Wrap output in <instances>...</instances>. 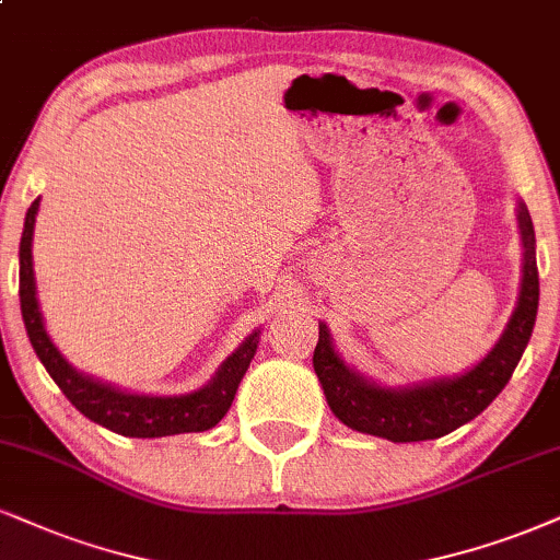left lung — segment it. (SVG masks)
I'll list each match as a JSON object with an SVG mask.
<instances>
[{
    "mask_svg": "<svg viewBox=\"0 0 560 560\" xmlns=\"http://www.w3.org/2000/svg\"><path fill=\"white\" fill-rule=\"evenodd\" d=\"M524 261L522 288L516 308L493 350L475 369L462 376H444L412 386H378L350 369L337 355L327 324L319 322V342L314 350V371L327 397L329 410L353 431L389 439L395 444L407 441L441 439L459 425L478 418L503 386L512 378L516 363L527 348L537 319L540 278L535 259V228L527 207H516Z\"/></svg>",
    "mask_w": 560,
    "mask_h": 560,
    "instance_id": "1",
    "label": "left lung"
}]
</instances>
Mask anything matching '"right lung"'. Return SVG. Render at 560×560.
<instances>
[{
  "label": "right lung",
  "mask_w": 560,
  "mask_h": 560,
  "mask_svg": "<svg viewBox=\"0 0 560 560\" xmlns=\"http://www.w3.org/2000/svg\"><path fill=\"white\" fill-rule=\"evenodd\" d=\"M40 197L27 207L23 238H20V312L31 337L33 350L46 365L48 376L57 382L65 397L72 402L82 416L93 420L108 431L121 433L132 439H158L174 436V433H199L210 431L220 423L231 407L236 389L244 378L248 363L257 353L259 332H252L241 342V348L220 365L212 382L202 389L189 392L178 397H150L129 395L119 386L103 384L98 378L80 374L67 358L59 353L57 345L46 335L44 316H40L36 299V275H33V225H36Z\"/></svg>",
  "instance_id": "right-lung-1"
}]
</instances>
